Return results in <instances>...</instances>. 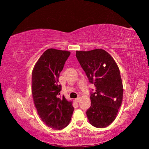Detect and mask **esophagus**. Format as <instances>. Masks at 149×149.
I'll list each match as a JSON object with an SVG mask.
<instances>
[{
  "label": "esophagus",
  "mask_w": 149,
  "mask_h": 149,
  "mask_svg": "<svg viewBox=\"0 0 149 149\" xmlns=\"http://www.w3.org/2000/svg\"><path fill=\"white\" fill-rule=\"evenodd\" d=\"M79 101H80V97H77L76 99H75L74 100V101L76 102H79Z\"/></svg>",
  "instance_id": "esophagus-1"
}]
</instances>
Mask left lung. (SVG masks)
I'll return each instance as SVG.
<instances>
[{
    "label": "left lung",
    "instance_id": "1",
    "mask_svg": "<svg viewBox=\"0 0 149 149\" xmlns=\"http://www.w3.org/2000/svg\"><path fill=\"white\" fill-rule=\"evenodd\" d=\"M76 53L89 83L96 87V91L90 93L91 107L86 111L89 123L97 128L106 127L115 120L123 102V85L119 68L102 49Z\"/></svg>",
    "mask_w": 149,
    "mask_h": 149
}]
</instances>
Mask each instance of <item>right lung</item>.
Listing matches in <instances>:
<instances>
[{"mask_svg": "<svg viewBox=\"0 0 149 149\" xmlns=\"http://www.w3.org/2000/svg\"><path fill=\"white\" fill-rule=\"evenodd\" d=\"M70 52L54 48L47 49L33 68L31 93L38 114L49 127L64 129L69 124L74 107L65 96L60 97V73Z\"/></svg>", "mask_w": 149, "mask_h": 149, "instance_id": "right-lung-1", "label": "right lung"}]
</instances>
